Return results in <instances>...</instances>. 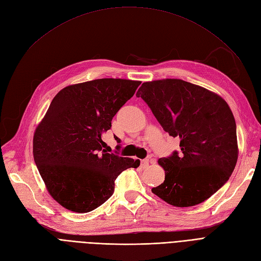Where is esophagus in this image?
I'll return each instance as SVG.
<instances>
[{
  "label": "esophagus",
  "instance_id": "obj_1",
  "mask_svg": "<svg viewBox=\"0 0 261 261\" xmlns=\"http://www.w3.org/2000/svg\"><path fill=\"white\" fill-rule=\"evenodd\" d=\"M149 166V160H142L141 161V167L142 168H147Z\"/></svg>",
  "mask_w": 261,
  "mask_h": 261
}]
</instances>
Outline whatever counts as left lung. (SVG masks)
<instances>
[{"label":"left lung","instance_id":"1","mask_svg":"<svg viewBox=\"0 0 261 261\" xmlns=\"http://www.w3.org/2000/svg\"><path fill=\"white\" fill-rule=\"evenodd\" d=\"M136 96L180 139V153L159 160L165 181L152 193L174 206L203 202L228 181L238 161L231 109L220 95L181 79L143 82Z\"/></svg>","mask_w":261,"mask_h":261}]
</instances>
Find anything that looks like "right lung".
<instances>
[{"mask_svg":"<svg viewBox=\"0 0 261 261\" xmlns=\"http://www.w3.org/2000/svg\"><path fill=\"white\" fill-rule=\"evenodd\" d=\"M140 83L96 79L68 86L52 99L34 133L33 155L49 194L65 209H96L113 194L118 175L140 165L139 160L107 153L101 139Z\"/></svg>","mask_w":261,"mask_h":261,"instance_id":"obj_1","label":"right lung"}]
</instances>
